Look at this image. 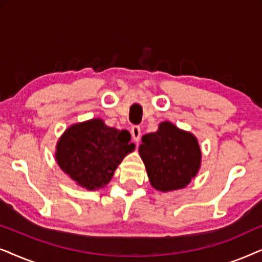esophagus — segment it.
I'll list each match as a JSON object with an SVG mask.
<instances>
[{"instance_id": "obj_1", "label": "esophagus", "mask_w": 262, "mask_h": 262, "mask_svg": "<svg viewBox=\"0 0 262 262\" xmlns=\"http://www.w3.org/2000/svg\"><path fill=\"white\" fill-rule=\"evenodd\" d=\"M131 136H132V139H134L135 142H139V139H141V136H142L141 127L137 126V125L132 126L131 127Z\"/></svg>"}]
</instances>
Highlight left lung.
I'll return each mask as SVG.
<instances>
[{"label":"left lung","instance_id":"left-lung-1","mask_svg":"<svg viewBox=\"0 0 262 262\" xmlns=\"http://www.w3.org/2000/svg\"><path fill=\"white\" fill-rule=\"evenodd\" d=\"M138 151L150 185L160 192L185 188L202 164V150L195 136L170 121H162L156 132L143 136Z\"/></svg>","mask_w":262,"mask_h":262}]
</instances>
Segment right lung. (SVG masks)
Here are the masks:
<instances>
[{
    "label": "right lung",
    "instance_id": "right-lung-1",
    "mask_svg": "<svg viewBox=\"0 0 262 262\" xmlns=\"http://www.w3.org/2000/svg\"><path fill=\"white\" fill-rule=\"evenodd\" d=\"M127 131L110 127L100 118L70 125L60 136L55 157L60 169L87 191L108 184L127 154L135 150Z\"/></svg>",
    "mask_w": 262,
    "mask_h": 262
}]
</instances>
